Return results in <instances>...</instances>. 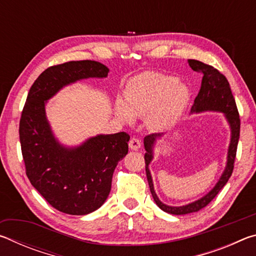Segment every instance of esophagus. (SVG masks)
I'll return each instance as SVG.
<instances>
[{
    "label": "esophagus",
    "instance_id": "esophagus-1",
    "mask_svg": "<svg viewBox=\"0 0 256 256\" xmlns=\"http://www.w3.org/2000/svg\"><path fill=\"white\" fill-rule=\"evenodd\" d=\"M128 146H130V149L131 150H138L140 149V146H141V141L138 140V138H132L131 140H130V142H128Z\"/></svg>",
    "mask_w": 256,
    "mask_h": 256
}]
</instances>
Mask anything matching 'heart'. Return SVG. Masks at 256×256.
Listing matches in <instances>:
<instances>
[{
  "label": "heart",
  "mask_w": 256,
  "mask_h": 256,
  "mask_svg": "<svg viewBox=\"0 0 256 256\" xmlns=\"http://www.w3.org/2000/svg\"><path fill=\"white\" fill-rule=\"evenodd\" d=\"M124 97L125 100L118 98L115 102L120 120L132 123L136 116H146L151 130L164 131L178 122L188 106L190 92L174 76L146 72L130 82Z\"/></svg>",
  "instance_id": "obj_1"
}]
</instances>
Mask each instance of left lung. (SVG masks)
Wrapping results in <instances>:
<instances>
[{
  "label": "left lung",
  "instance_id": "left-lung-1",
  "mask_svg": "<svg viewBox=\"0 0 256 256\" xmlns=\"http://www.w3.org/2000/svg\"><path fill=\"white\" fill-rule=\"evenodd\" d=\"M188 62L193 71L202 72L203 74L200 92H198L196 98L194 99V104L192 108H190V114H200V112H222L227 120L229 128H230V141H229L228 146L226 167H224L222 176H220V178L216 182L214 188L196 201L190 202L188 204L185 206H172L164 204V202L160 201V198H158L157 193H156L154 190L152 176H151V172L149 170V164L154 159V150L156 144L164 136V133L150 134V136H146L144 138V144L146 149V178H148L150 192L152 194L156 204H157L160 209L167 212V214L176 216L188 214H192V212L200 211L203 208L209 204V203L216 198V194L219 193V190L226 185L229 177L232 176V172L234 170V162H235L238 138H240V115H238L235 99H234L230 86H229V82L227 81L226 76L222 74V73L214 66H208V64L200 62V60H188Z\"/></svg>",
  "mask_w": 256,
  "mask_h": 256
}]
</instances>
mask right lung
Masks as SVG:
<instances>
[{"mask_svg": "<svg viewBox=\"0 0 256 256\" xmlns=\"http://www.w3.org/2000/svg\"><path fill=\"white\" fill-rule=\"evenodd\" d=\"M110 68L96 60H72L42 73L29 90L19 136L26 174L40 196L56 210L84 216L99 209L110 196L112 178L128 151L125 132L97 134L79 146L58 140L46 116V104L64 86L107 78Z\"/></svg>", "mask_w": 256, "mask_h": 256, "instance_id": "right-lung-1", "label": "right lung"}]
</instances>
